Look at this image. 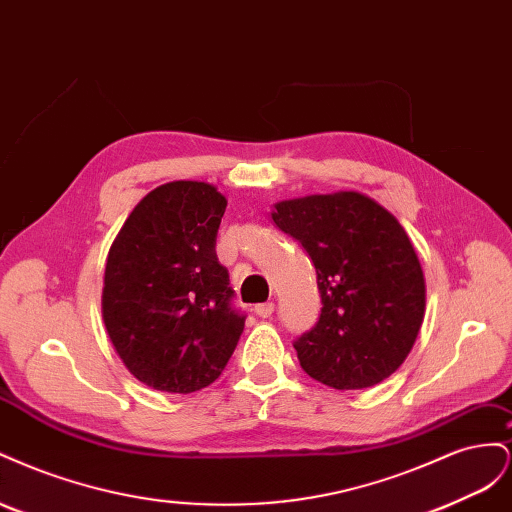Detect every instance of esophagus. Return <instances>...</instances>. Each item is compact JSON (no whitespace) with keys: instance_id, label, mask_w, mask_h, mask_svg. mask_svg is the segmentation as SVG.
<instances>
[{"instance_id":"34e87169","label":"esophagus","mask_w":512,"mask_h":512,"mask_svg":"<svg viewBox=\"0 0 512 512\" xmlns=\"http://www.w3.org/2000/svg\"><path fill=\"white\" fill-rule=\"evenodd\" d=\"M273 309H275V305H273L271 301H269V303H258V305L254 307V314H256L258 318H271Z\"/></svg>"}]
</instances>
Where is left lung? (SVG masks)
I'll use <instances>...</instances> for the list:
<instances>
[{"label":"left lung","mask_w":512,"mask_h":512,"mask_svg":"<svg viewBox=\"0 0 512 512\" xmlns=\"http://www.w3.org/2000/svg\"><path fill=\"white\" fill-rule=\"evenodd\" d=\"M271 218L318 275L320 318L294 342L305 374L337 391L389 378L425 316V277L404 226L359 192L282 200Z\"/></svg>","instance_id":"obj_1"}]
</instances>
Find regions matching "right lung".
<instances>
[{
  "instance_id": "right-lung-1",
  "label": "right lung",
  "mask_w": 512,
  "mask_h": 512,
  "mask_svg": "<svg viewBox=\"0 0 512 512\" xmlns=\"http://www.w3.org/2000/svg\"><path fill=\"white\" fill-rule=\"evenodd\" d=\"M226 198L205 181H170L134 207L106 258L102 318L130 374L166 393L220 378L243 333L215 254Z\"/></svg>"
}]
</instances>
